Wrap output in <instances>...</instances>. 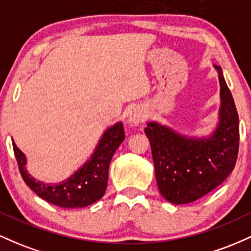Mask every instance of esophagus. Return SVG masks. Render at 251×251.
I'll return each instance as SVG.
<instances>
[{
    "instance_id": "obj_1",
    "label": "esophagus",
    "mask_w": 251,
    "mask_h": 251,
    "mask_svg": "<svg viewBox=\"0 0 251 251\" xmlns=\"http://www.w3.org/2000/svg\"><path fill=\"white\" fill-rule=\"evenodd\" d=\"M128 120L129 123L132 124H140L145 120V112H144L143 108H138L135 107L129 112L128 116Z\"/></svg>"
}]
</instances>
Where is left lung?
Returning <instances> with one entry per match:
<instances>
[{"label": "left lung", "mask_w": 251, "mask_h": 251, "mask_svg": "<svg viewBox=\"0 0 251 251\" xmlns=\"http://www.w3.org/2000/svg\"><path fill=\"white\" fill-rule=\"evenodd\" d=\"M216 67L220 73L222 107L220 125L212 137L188 139L155 123H149L145 127L158 188L172 204L191 203L211 192L231 174L237 160V109L221 67Z\"/></svg>", "instance_id": "obj_1"}]
</instances>
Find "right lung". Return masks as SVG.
<instances>
[{
    "label": "right lung",
    "instance_id": "add662e5",
    "mask_svg": "<svg viewBox=\"0 0 251 251\" xmlns=\"http://www.w3.org/2000/svg\"><path fill=\"white\" fill-rule=\"evenodd\" d=\"M125 139L122 123L105 132L91 159L68 179L56 185H48L34 179L25 170V157L13 142L20 174L25 183L42 200L61 208H85L96 203L106 191L108 168L114 152Z\"/></svg>",
    "mask_w": 251,
    "mask_h": 251
}]
</instances>
